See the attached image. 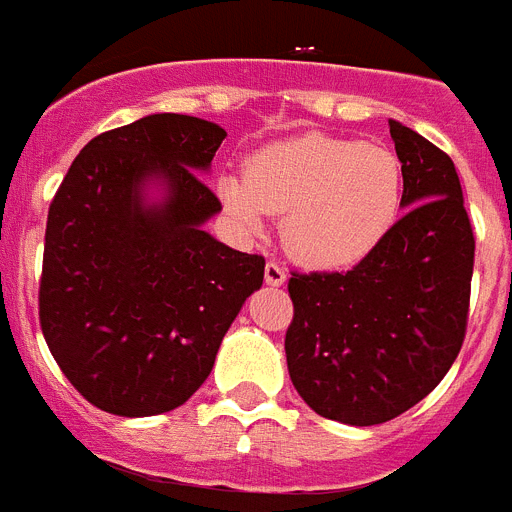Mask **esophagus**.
Returning <instances> with one entry per match:
<instances>
[{
  "label": "esophagus",
  "mask_w": 512,
  "mask_h": 512,
  "mask_svg": "<svg viewBox=\"0 0 512 512\" xmlns=\"http://www.w3.org/2000/svg\"><path fill=\"white\" fill-rule=\"evenodd\" d=\"M264 277L266 284H271V287H282V284L287 282V271H284V266L277 264V261H269L264 269Z\"/></svg>",
  "instance_id": "esophagus-1"
}]
</instances>
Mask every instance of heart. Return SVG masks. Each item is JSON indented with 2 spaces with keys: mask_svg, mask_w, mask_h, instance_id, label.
<instances>
[{
  "mask_svg": "<svg viewBox=\"0 0 512 512\" xmlns=\"http://www.w3.org/2000/svg\"><path fill=\"white\" fill-rule=\"evenodd\" d=\"M225 210L246 230L284 215L287 251L312 269H346L390 233L402 205L400 158L359 140L302 135L261 148L246 176L217 182Z\"/></svg>",
  "mask_w": 512,
  "mask_h": 512,
  "instance_id": "b5f03b06",
  "label": "heart"
}]
</instances>
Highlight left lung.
Wrapping results in <instances>:
<instances>
[{
    "label": "left lung",
    "instance_id": "1",
    "mask_svg": "<svg viewBox=\"0 0 512 512\" xmlns=\"http://www.w3.org/2000/svg\"><path fill=\"white\" fill-rule=\"evenodd\" d=\"M405 215L348 271H295L287 369L323 418L377 425L446 377L467 333L474 233L441 148L390 120Z\"/></svg>",
    "mask_w": 512,
    "mask_h": 512
}]
</instances>
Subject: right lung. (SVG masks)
<instances>
[{
	"label": "right lung",
	"mask_w": 512,
	"mask_h": 512,
	"mask_svg": "<svg viewBox=\"0 0 512 512\" xmlns=\"http://www.w3.org/2000/svg\"><path fill=\"white\" fill-rule=\"evenodd\" d=\"M225 135L200 117H140L89 140L53 197L40 328L66 379L104 413L184 405L264 282V256L202 230L223 210L200 174Z\"/></svg>",
	"instance_id": "obj_1"
}]
</instances>
